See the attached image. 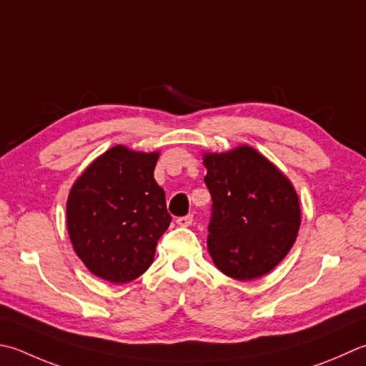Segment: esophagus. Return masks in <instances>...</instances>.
<instances>
[{
    "mask_svg": "<svg viewBox=\"0 0 366 366\" xmlns=\"http://www.w3.org/2000/svg\"><path fill=\"white\" fill-rule=\"evenodd\" d=\"M192 222H193L192 214H187V216H182V217L176 219V224L181 225V227H189V225H192Z\"/></svg>",
    "mask_w": 366,
    "mask_h": 366,
    "instance_id": "esophagus-1",
    "label": "esophagus"
}]
</instances>
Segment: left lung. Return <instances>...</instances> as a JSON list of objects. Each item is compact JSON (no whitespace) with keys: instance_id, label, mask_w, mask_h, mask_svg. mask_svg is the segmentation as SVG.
<instances>
[{"instance_id":"1","label":"left lung","mask_w":366,"mask_h":366,"mask_svg":"<svg viewBox=\"0 0 366 366\" xmlns=\"http://www.w3.org/2000/svg\"><path fill=\"white\" fill-rule=\"evenodd\" d=\"M211 193L207 250L222 273L250 281L289 254L300 228V203L289 179L252 147L204 157Z\"/></svg>"}]
</instances>
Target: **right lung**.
Masks as SVG:
<instances>
[{
	"instance_id": "obj_1",
	"label": "right lung",
	"mask_w": 366,
	"mask_h": 366,
	"mask_svg": "<svg viewBox=\"0 0 366 366\" xmlns=\"http://www.w3.org/2000/svg\"><path fill=\"white\" fill-rule=\"evenodd\" d=\"M159 154L116 146L93 162L69 192L66 224L76 254L93 274L130 282L152 264L168 230L164 190L155 182Z\"/></svg>"
}]
</instances>
